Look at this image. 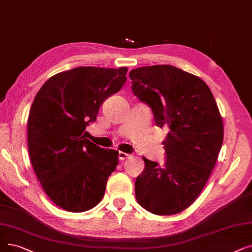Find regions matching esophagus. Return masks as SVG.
I'll list each match as a JSON object with an SVG mask.
<instances>
[{
  "mask_svg": "<svg viewBox=\"0 0 252 252\" xmlns=\"http://www.w3.org/2000/svg\"><path fill=\"white\" fill-rule=\"evenodd\" d=\"M127 158H129L128 153H126V152H123V151H119L118 152V159L119 160H124V159H126Z\"/></svg>",
  "mask_w": 252,
  "mask_h": 252,
  "instance_id": "esophagus-1",
  "label": "esophagus"
}]
</instances>
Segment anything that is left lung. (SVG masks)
Instances as JSON below:
<instances>
[{
	"mask_svg": "<svg viewBox=\"0 0 252 252\" xmlns=\"http://www.w3.org/2000/svg\"><path fill=\"white\" fill-rule=\"evenodd\" d=\"M132 91L152 110L155 123L168 127L162 144L166 162L143 158L136 179L138 203L157 215H173L198 198L210 177L223 141V123L208 85L170 64L134 69Z\"/></svg>",
	"mask_w": 252,
	"mask_h": 252,
	"instance_id": "obj_1",
	"label": "left lung"
}]
</instances>
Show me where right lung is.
I'll list each match as a JSON object with an SVG mask.
<instances>
[{"label": "right lung", "instance_id": "right-lung-1", "mask_svg": "<svg viewBox=\"0 0 252 252\" xmlns=\"http://www.w3.org/2000/svg\"><path fill=\"white\" fill-rule=\"evenodd\" d=\"M127 68L78 67L42 85L28 119L31 162L43 189L62 209L84 212L99 204L118 151L85 138L99 109L126 81Z\"/></svg>", "mask_w": 252, "mask_h": 252}]
</instances>
